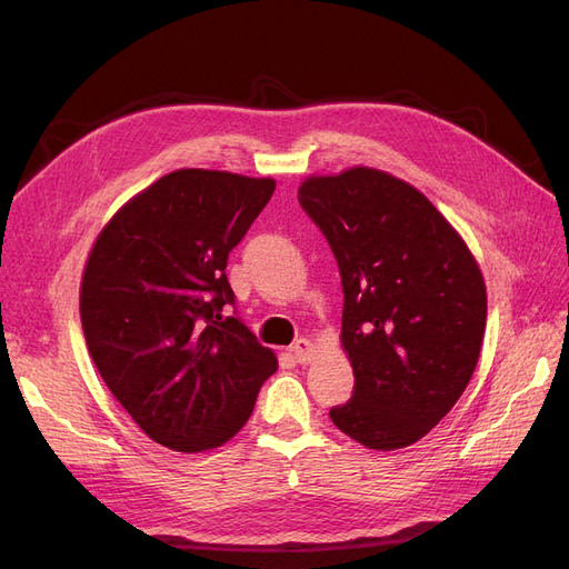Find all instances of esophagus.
I'll list each match as a JSON object with an SVG mask.
<instances>
[{
	"label": "esophagus",
	"mask_w": 569,
	"mask_h": 569,
	"mask_svg": "<svg viewBox=\"0 0 569 569\" xmlns=\"http://www.w3.org/2000/svg\"><path fill=\"white\" fill-rule=\"evenodd\" d=\"M289 351H291V358H295L297 363H301V366L311 363L313 356H316V347L308 339H297L295 343H291Z\"/></svg>",
	"instance_id": "34e87169"
}]
</instances>
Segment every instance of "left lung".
<instances>
[{
  "instance_id": "8db88e82",
  "label": "left lung",
  "mask_w": 569,
  "mask_h": 569,
  "mask_svg": "<svg viewBox=\"0 0 569 569\" xmlns=\"http://www.w3.org/2000/svg\"><path fill=\"white\" fill-rule=\"evenodd\" d=\"M299 203L330 244L343 291L353 396L332 422L368 449L416 443L468 387L487 287L460 234L416 187L375 168L308 178Z\"/></svg>"
}]
</instances>
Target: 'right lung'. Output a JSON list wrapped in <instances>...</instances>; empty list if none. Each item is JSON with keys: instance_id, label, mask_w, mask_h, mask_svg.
<instances>
[{"instance_id": "add662e5", "label": "right lung", "mask_w": 569, "mask_h": 569, "mask_svg": "<svg viewBox=\"0 0 569 569\" xmlns=\"http://www.w3.org/2000/svg\"><path fill=\"white\" fill-rule=\"evenodd\" d=\"M274 192L270 178L182 168L130 199L82 274L90 356L144 435L173 451L226 443L278 358L237 318L228 256Z\"/></svg>"}]
</instances>
